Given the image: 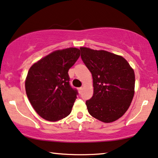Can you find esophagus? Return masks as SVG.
<instances>
[{"label":"esophagus","mask_w":158,"mask_h":158,"mask_svg":"<svg viewBox=\"0 0 158 158\" xmlns=\"http://www.w3.org/2000/svg\"><path fill=\"white\" fill-rule=\"evenodd\" d=\"M83 87H81V88H77V90H78V92L80 93H81V92H82V90H83Z\"/></svg>","instance_id":"obj_1"}]
</instances>
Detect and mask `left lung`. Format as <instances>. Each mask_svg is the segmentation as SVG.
<instances>
[{"label":"left lung","mask_w":158,"mask_h":158,"mask_svg":"<svg viewBox=\"0 0 158 158\" xmlns=\"http://www.w3.org/2000/svg\"><path fill=\"white\" fill-rule=\"evenodd\" d=\"M80 49L93 79V97L86 101L88 113L103 123L118 120L126 113L134 97V70L121 56L86 47Z\"/></svg>","instance_id":"left-lung-1"}]
</instances>
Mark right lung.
Listing matches in <instances>:
<instances>
[{"instance_id": "right-lung-1", "label": "right lung", "mask_w": 158, "mask_h": 158, "mask_svg": "<svg viewBox=\"0 0 158 158\" xmlns=\"http://www.w3.org/2000/svg\"><path fill=\"white\" fill-rule=\"evenodd\" d=\"M80 55L76 48L57 50L30 68L25 81L26 92L42 118L56 122L71 113L77 93L70 85L68 70Z\"/></svg>"}]
</instances>
